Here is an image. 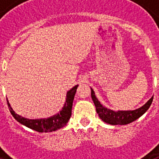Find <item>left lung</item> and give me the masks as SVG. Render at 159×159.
Returning <instances> with one entry per match:
<instances>
[{"instance_id":"1","label":"left lung","mask_w":159,"mask_h":159,"mask_svg":"<svg viewBox=\"0 0 159 159\" xmlns=\"http://www.w3.org/2000/svg\"><path fill=\"white\" fill-rule=\"evenodd\" d=\"M91 91H92L91 95H92V101L96 106V110H97V114L99 115V117L104 122L110 125H127L136 120L142 115L145 113L147 110L150 107L153 99V97H151L145 105H143L142 107L134 111H114L102 106L95 96L94 91L92 89H91Z\"/></svg>"}]
</instances>
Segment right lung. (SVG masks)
Segmentation results:
<instances>
[{
  "label": "right lung",
  "instance_id": "add662e5",
  "mask_svg": "<svg viewBox=\"0 0 159 159\" xmlns=\"http://www.w3.org/2000/svg\"><path fill=\"white\" fill-rule=\"evenodd\" d=\"M78 87L75 86L73 88L70 90L67 93V99H66V103L64 104L63 108L59 113L57 115L49 117L48 119H38V120H30V119L24 118L22 116H19L15 113L13 109L11 107V105L7 101L9 110L11 111V115L16 119V120L20 122V124L25 125L26 127L34 129V130L38 131V132H52L57 129L62 128L63 126L67 125V123L69 120L70 117L72 116V102L74 99L75 93L77 91V88ZM7 100V99H6Z\"/></svg>",
  "mask_w": 159,
  "mask_h": 159
}]
</instances>
